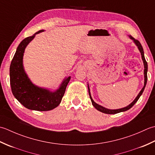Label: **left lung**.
Here are the masks:
<instances>
[{"label":"left lung","instance_id":"8db88e82","mask_svg":"<svg viewBox=\"0 0 155 155\" xmlns=\"http://www.w3.org/2000/svg\"><path fill=\"white\" fill-rule=\"evenodd\" d=\"M129 37L131 39L133 40V41L134 42V43L136 44V45L138 47V49H139V51L141 53V57H142V59H143V63H144V87H143V89L141 90V91L139 92V94H138V96H137V97L134 99V100L130 104H129L128 106H127L126 107H124V108H122L120 109H117V110H110V109H107L106 108H104V107L102 106L99 105V104H96L94 101L93 100L92 97L91 96V94H90V87L89 86L87 85V87H88V92H89V95H90V97L91 99V103H92V105L95 107L96 109H97L98 111L101 112H103V113H105V114H117L119 112H124L126 111V110H129L130 108H131L132 106H133L135 103L137 102L138 100L139 99V97H140V96L142 95V94H143V91L145 88V86H146V84H147V71H148V65H147V62L146 61V59H145L144 58V51H143V47H142L140 43L139 42V41H138L137 39H135L134 38L132 37L131 35L129 36Z\"/></svg>","mask_w":155,"mask_h":155}]
</instances>
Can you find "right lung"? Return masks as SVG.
Instances as JSON below:
<instances>
[{
	"label": "right lung",
	"instance_id": "1",
	"mask_svg": "<svg viewBox=\"0 0 155 155\" xmlns=\"http://www.w3.org/2000/svg\"><path fill=\"white\" fill-rule=\"evenodd\" d=\"M24 39L18 45L10 66V83L12 93L18 102L28 109L37 111H49L61 103L66 87L70 80L69 76L64 79L58 90L51 91L34 85L25 73L23 65L25 49L36 34Z\"/></svg>",
	"mask_w": 155,
	"mask_h": 155
}]
</instances>
